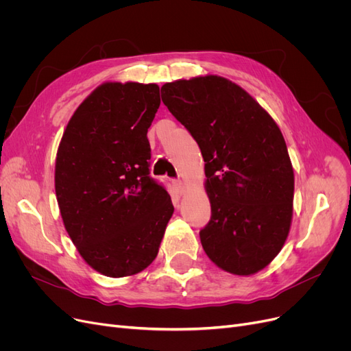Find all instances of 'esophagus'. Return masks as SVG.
Instances as JSON below:
<instances>
[{
	"label": "esophagus",
	"instance_id": "1",
	"mask_svg": "<svg viewBox=\"0 0 351 351\" xmlns=\"http://www.w3.org/2000/svg\"><path fill=\"white\" fill-rule=\"evenodd\" d=\"M175 189L179 192V193H183V191H185V182L180 180V179H173L172 180Z\"/></svg>",
	"mask_w": 351,
	"mask_h": 351
}]
</instances>
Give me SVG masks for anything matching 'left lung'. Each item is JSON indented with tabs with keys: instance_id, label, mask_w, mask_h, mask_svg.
I'll return each instance as SVG.
<instances>
[{
	"instance_id": "left-lung-1",
	"label": "left lung",
	"mask_w": 351,
	"mask_h": 351,
	"mask_svg": "<svg viewBox=\"0 0 351 351\" xmlns=\"http://www.w3.org/2000/svg\"><path fill=\"white\" fill-rule=\"evenodd\" d=\"M160 92L206 162L212 216L199 232L202 247L229 273L262 270L283 247L293 215L294 176L279 126L222 77L180 80Z\"/></svg>"
}]
</instances>
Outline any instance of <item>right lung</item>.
Listing matches in <instances>:
<instances>
[{"label":"right lung","instance_id":"add662e5","mask_svg":"<svg viewBox=\"0 0 351 351\" xmlns=\"http://www.w3.org/2000/svg\"><path fill=\"white\" fill-rule=\"evenodd\" d=\"M159 105L156 84H104L78 106L58 147L65 229L84 261L109 278L149 266L173 213L168 191L149 175L147 128Z\"/></svg>","mask_w":351,"mask_h":351}]
</instances>
